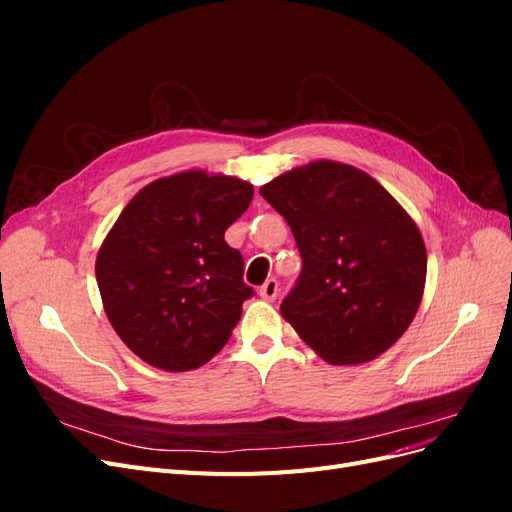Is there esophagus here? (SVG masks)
I'll return each instance as SVG.
<instances>
[{
    "instance_id": "obj_1",
    "label": "esophagus",
    "mask_w": 512,
    "mask_h": 512,
    "mask_svg": "<svg viewBox=\"0 0 512 512\" xmlns=\"http://www.w3.org/2000/svg\"><path fill=\"white\" fill-rule=\"evenodd\" d=\"M277 292H280V284H277V280H267L258 290L260 299H265V301H275Z\"/></svg>"
}]
</instances>
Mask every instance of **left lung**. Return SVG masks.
Listing matches in <instances>:
<instances>
[{
	"mask_svg": "<svg viewBox=\"0 0 512 512\" xmlns=\"http://www.w3.org/2000/svg\"><path fill=\"white\" fill-rule=\"evenodd\" d=\"M303 258L280 312L331 365L376 359L423 299L427 250L408 211L363 170L318 160L260 188Z\"/></svg>",
	"mask_w": 512,
	"mask_h": 512,
	"instance_id": "8db88e82",
	"label": "left lung"
}]
</instances>
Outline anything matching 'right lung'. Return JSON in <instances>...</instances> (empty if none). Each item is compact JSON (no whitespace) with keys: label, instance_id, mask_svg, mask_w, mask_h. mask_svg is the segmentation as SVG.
<instances>
[{"label":"right lung","instance_id":"1","mask_svg":"<svg viewBox=\"0 0 512 512\" xmlns=\"http://www.w3.org/2000/svg\"><path fill=\"white\" fill-rule=\"evenodd\" d=\"M254 185L205 170L151 181L121 211L96 258L108 322L136 356L164 371L211 361L254 290L224 239Z\"/></svg>","mask_w":512,"mask_h":512}]
</instances>
